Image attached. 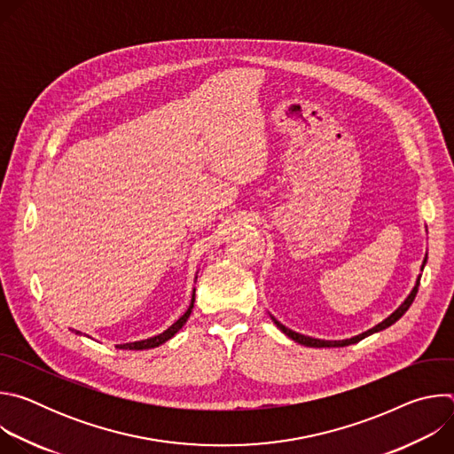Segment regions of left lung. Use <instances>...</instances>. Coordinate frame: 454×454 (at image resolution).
Listing matches in <instances>:
<instances>
[{
	"mask_svg": "<svg viewBox=\"0 0 454 454\" xmlns=\"http://www.w3.org/2000/svg\"><path fill=\"white\" fill-rule=\"evenodd\" d=\"M426 261H427V254H426V258H424V262H422V270H424V266H426ZM419 284H420V278L417 280V286L413 287V291L410 293V296L404 300V303L394 312V314H390L387 316L384 321H380L379 325H375L373 329H370V331H366V333H363V334H359V336H354V338H350V340H343V341H325V340H314V338H309V336H303V334H298V333H294V331H291V329H287L286 325H282L280 321H277L273 316V321L277 323V327L286 334V336H289L291 340H294L296 343H300V345H305V347H314V348H331V347H347V345H354V343H357V341H361V340H364L366 336H370V334H373V333H379V331H382V329H387L390 325H394V323L410 309V305L413 303V300H415V296H417V291H419Z\"/></svg>",
	"mask_w": 454,
	"mask_h": 454,
	"instance_id": "obj_1",
	"label": "left lung"
}]
</instances>
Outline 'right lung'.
Returning a JSON list of instances; mask_svg holds the SVG:
<instances>
[{
  "instance_id": "add662e5",
  "label": "right lung",
  "mask_w": 454,
  "mask_h": 454,
  "mask_svg": "<svg viewBox=\"0 0 454 454\" xmlns=\"http://www.w3.org/2000/svg\"><path fill=\"white\" fill-rule=\"evenodd\" d=\"M192 309H193V294H192V303H190V307L186 309V312L174 323L172 327H168L163 334H160V336H154V338H149V340H144V341H135V343H125V345H116V348H123V350H145V348H154V347H160V345H163L165 341H168L183 325L186 323V319H188V316H190V312H192ZM79 334V333H77Z\"/></svg>"
}]
</instances>
